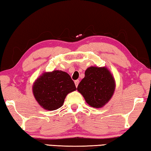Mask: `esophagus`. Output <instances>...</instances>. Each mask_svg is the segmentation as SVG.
I'll list each match as a JSON object with an SVG mask.
<instances>
[{
  "label": "esophagus",
  "instance_id": "34e87169",
  "mask_svg": "<svg viewBox=\"0 0 151 151\" xmlns=\"http://www.w3.org/2000/svg\"><path fill=\"white\" fill-rule=\"evenodd\" d=\"M78 83H79V81H78V80H76V81H75V85H76V87H77V86H78Z\"/></svg>",
  "mask_w": 151,
  "mask_h": 151
}]
</instances>
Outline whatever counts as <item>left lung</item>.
I'll use <instances>...</instances> for the list:
<instances>
[{
    "instance_id": "obj_1",
    "label": "left lung",
    "mask_w": 151,
    "mask_h": 151,
    "mask_svg": "<svg viewBox=\"0 0 151 151\" xmlns=\"http://www.w3.org/2000/svg\"><path fill=\"white\" fill-rule=\"evenodd\" d=\"M85 75L77 90L91 106L101 108L113 95L115 89L113 76L106 67L97 66L88 67Z\"/></svg>"
}]
</instances>
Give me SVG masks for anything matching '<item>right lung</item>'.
I'll use <instances>...</instances> for the list:
<instances>
[{
	"instance_id": "1",
	"label": "right lung",
	"mask_w": 151,
	"mask_h": 151,
	"mask_svg": "<svg viewBox=\"0 0 151 151\" xmlns=\"http://www.w3.org/2000/svg\"><path fill=\"white\" fill-rule=\"evenodd\" d=\"M76 88L68 73L62 70L44 73L33 84L36 101L43 109L55 111L63 106L66 95Z\"/></svg>"
}]
</instances>
